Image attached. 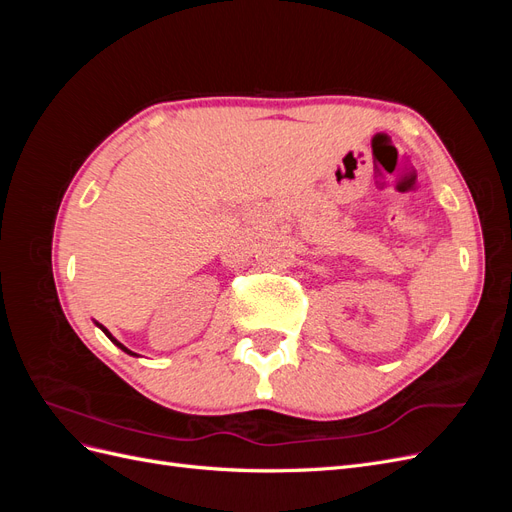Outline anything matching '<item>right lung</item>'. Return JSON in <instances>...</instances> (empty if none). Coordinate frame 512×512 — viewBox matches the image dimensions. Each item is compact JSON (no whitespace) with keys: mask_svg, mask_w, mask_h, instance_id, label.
<instances>
[{"mask_svg":"<svg viewBox=\"0 0 512 512\" xmlns=\"http://www.w3.org/2000/svg\"><path fill=\"white\" fill-rule=\"evenodd\" d=\"M96 324H98V327H100V329H102V331H104V335H106V337H108V339H111V342H113V344H115V346H117V348H121V350H123V352H128V354H132V356H136V352H132V350H128V348H126V346H123V344H121V342H117V339H115V337H113V335H111V333H108V329H104V327H102V324H100V322H96Z\"/></svg>","mask_w":512,"mask_h":512,"instance_id":"add662e5","label":"right lung"}]
</instances>
